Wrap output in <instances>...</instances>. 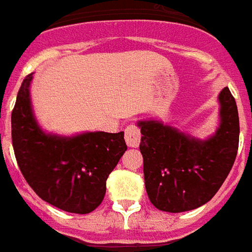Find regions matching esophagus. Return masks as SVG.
Returning <instances> with one entry per match:
<instances>
[{"mask_svg": "<svg viewBox=\"0 0 252 252\" xmlns=\"http://www.w3.org/2000/svg\"><path fill=\"white\" fill-rule=\"evenodd\" d=\"M125 141L128 148H138L141 142V131L137 126L130 125L125 130Z\"/></svg>", "mask_w": 252, "mask_h": 252, "instance_id": "1", "label": "esophagus"}]
</instances>
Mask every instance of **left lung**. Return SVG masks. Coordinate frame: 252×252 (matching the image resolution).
Wrapping results in <instances>:
<instances>
[{
  "label": "left lung",
  "instance_id": "1",
  "mask_svg": "<svg viewBox=\"0 0 252 252\" xmlns=\"http://www.w3.org/2000/svg\"><path fill=\"white\" fill-rule=\"evenodd\" d=\"M219 126L201 139L162 121H138L146 192L159 211H192L214 197L236 158L239 115L228 87L218 95Z\"/></svg>",
  "mask_w": 252,
  "mask_h": 252
}]
</instances>
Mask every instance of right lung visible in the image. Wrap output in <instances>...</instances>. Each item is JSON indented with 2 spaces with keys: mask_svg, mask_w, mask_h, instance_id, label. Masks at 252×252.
<instances>
[{
  "mask_svg": "<svg viewBox=\"0 0 252 252\" xmlns=\"http://www.w3.org/2000/svg\"><path fill=\"white\" fill-rule=\"evenodd\" d=\"M33 73L24 79L12 113V142L31 188L53 207L90 214L106 194V180L127 150L124 131L60 135L43 130L31 99Z\"/></svg>",
  "mask_w": 252,
  "mask_h": 252,
  "instance_id": "add662e5",
  "label": "right lung"
}]
</instances>
